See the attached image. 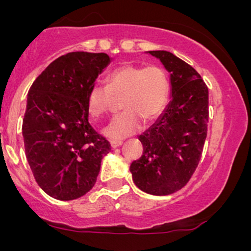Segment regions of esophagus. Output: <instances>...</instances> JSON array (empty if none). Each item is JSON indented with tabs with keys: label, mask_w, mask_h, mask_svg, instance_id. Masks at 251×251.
<instances>
[{
	"label": "esophagus",
	"mask_w": 251,
	"mask_h": 251,
	"mask_svg": "<svg viewBox=\"0 0 251 251\" xmlns=\"http://www.w3.org/2000/svg\"><path fill=\"white\" fill-rule=\"evenodd\" d=\"M122 144H123L122 140H112V142H111V148L112 149H117V148H119V146L122 145Z\"/></svg>",
	"instance_id": "1"
}]
</instances>
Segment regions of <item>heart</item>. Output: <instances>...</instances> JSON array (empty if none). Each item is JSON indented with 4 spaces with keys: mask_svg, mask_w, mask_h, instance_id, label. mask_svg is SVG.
I'll use <instances>...</instances> for the list:
<instances>
[{
    "mask_svg": "<svg viewBox=\"0 0 251 251\" xmlns=\"http://www.w3.org/2000/svg\"><path fill=\"white\" fill-rule=\"evenodd\" d=\"M170 85L163 68L155 65L146 67L124 65L112 72L106 86L94 83L86 96V106L92 117L106 114L122 99L123 114L114 118L103 128V134L112 140H120L137 133L145 123L160 117L169 100Z\"/></svg>",
    "mask_w": 251,
    "mask_h": 251,
    "instance_id": "1",
    "label": "heart"
}]
</instances>
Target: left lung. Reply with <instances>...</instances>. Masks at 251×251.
Here are the masks:
<instances>
[{
    "instance_id": "8db88e82",
    "label": "left lung",
    "mask_w": 251,
    "mask_h": 251,
    "mask_svg": "<svg viewBox=\"0 0 251 251\" xmlns=\"http://www.w3.org/2000/svg\"><path fill=\"white\" fill-rule=\"evenodd\" d=\"M170 73L171 101L139 135L143 154L129 166L135 185L146 194L180 190L200 163L209 122V91L195 68L166 50H150Z\"/></svg>"
}]
</instances>
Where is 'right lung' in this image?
<instances>
[{
    "label": "right lung",
    "mask_w": 251,
    "mask_h": 251,
    "mask_svg": "<svg viewBox=\"0 0 251 251\" xmlns=\"http://www.w3.org/2000/svg\"><path fill=\"white\" fill-rule=\"evenodd\" d=\"M109 62L105 53H68L54 60L28 92L25 157L40 188L55 200L87 194L111 150L88 123L86 106L89 87Z\"/></svg>",
    "instance_id": "add662e5"
}]
</instances>
